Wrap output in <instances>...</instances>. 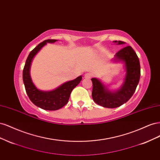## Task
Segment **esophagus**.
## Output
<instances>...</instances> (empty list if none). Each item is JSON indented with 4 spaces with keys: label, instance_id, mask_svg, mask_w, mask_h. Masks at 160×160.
Instances as JSON below:
<instances>
[{
    "label": "esophagus",
    "instance_id": "obj_1",
    "mask_svg": "<svg viewBox=\"0 0 160 160\" xmlns=\"http://www.w3.org/2000/svg\"><path fill=\"white\" fill-rule=\"evenodd\" d=\"M84 77H85V79H90L91 77V74L89 73V72H87L86 74H85Z\"/></svg>",
    "mask_w": 160,
    "mask_h": 160
}]
</instances>
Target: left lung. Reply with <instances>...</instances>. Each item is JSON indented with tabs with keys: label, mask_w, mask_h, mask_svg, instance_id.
<instances>
[{
	"label": "left lung",
	"mask_w": 160,
	"mask_h": 160,
	"mask_svg": "<svg viewBox=\"0 0 160 160\" xmlns=\"http://www.w3.org/2000/svg\"><path fill=\"white\" fill-rule=\"evenodd\" d=\"M117 45H123L121 41H114ZM114 62L124 63L125 75L123 84L117 90H110L99 79L92 78V98L99 105L107 108H115L122 105L132 98L136 89L140 78L139 58L132 47L127 46L115 55Z\"/></svg>",
	"instance_id": "8db88e82"
}]
</instances>
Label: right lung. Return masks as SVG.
<instances>
[{
    "mask_svg": "<svg viewBox=\"0 0 160 160\" xmlns=\"http://www.w3.org/2000/svg\"><path fill=\"white\" fill-rule=\"evenodd\" d=\"M56 41L55 39H48L38 44L28 55L22 72L23 83L30 100L37 107L49 111L59 109L68 103L72 90L79 85L82 79L81 75L73 80L65 82L52 91L40 90L33 83L30 74L33 58L47 42L53 43Z\"/></svg>",
    "mask_w": 160,
    "mask_h": 160,
    "instance_id": "right-lung-1",
    "label": "right lung"
}]
</instances>
